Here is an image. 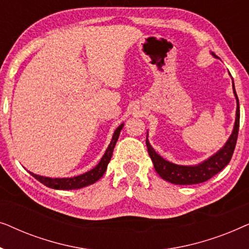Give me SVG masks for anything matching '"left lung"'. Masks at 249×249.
<instances>
[{
	"label": "left lung",
	"instance_id": "1",
	"mask_svg": "<svg viewBox=\"0 0 249 249\" xmlns=\"http://www.w3.org/2000/svg\"><path fill=\"white\" fill-rule=\"evenodd\" d=\"M213 54V53H212ZM215 56V54H213ZM233 83V81H232ZM233 86V94L237 100V111H236V121H234L232 134L230 135L226 144L219 152L211 156L205 161L199 163L197 165H178L175 163L166 161L160 156L158 153L154 151L149 142L146 138V146H147L148 154L151 156L153 164H154L155 171L162 179L166 181L175 183V185H195V183H200L212 178L216 173H219L221 170H223L230 162L232 158L234 147L237 144L238 131H239V100H238L237 93L234 90Z\"/></svg>",
	"mask_w": 249,
	"mask_h": 249
}]
</instances>
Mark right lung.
<instances>
[{
	"label": "right lung",
	"mask_w": 249,
	"mask_h": 249,
	"mask_svg": "<svg viewBox=\"0 0 249 249\" xmlns=\"http://www.w3.org/2000/svg\"><path fill=\"white\" fill-rule=\"evenodd\" d=\"M122 127H124V124L119 125V127L115 129L113 137H112V141L107 148V152L104 153L103 158L101 159V161L98 164L95 166L94 169H91L90 171L85 172L83 175L72 177V178H49V177H43L35 175V173L29 172L34 178L38 180L39 182H42L43 185H45L49 188L53 189H62V190H70V189H79L83 188V187L89 186L91 183L96 182L98 179L102 178L103 175L107 171V164L110 162L112 158V153H113L114 146L117 144L119 135H120V131Z\"/></svg>",
	"instance_id": "1"
}]
</instances>
